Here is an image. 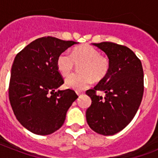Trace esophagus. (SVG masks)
Wrapping results in <instances>:
<instances>
[{"mask_svg": "<svg viewBox=\"0 0 158 158\" xmlns=\"http://www.w3.org/2000/svg\"><path fill=\"white\" fill-rule=\"evenodd\" d=\"M82 94H83L82 93H80V92H77V95L78 96H81Z\"/></svg>", "mask_w": 158, "mask_h": 158, "instance_id": "1", "label": "esophagus"}]
</instances>
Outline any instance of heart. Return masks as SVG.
Segmentation results:
<instances>
[{
    "label": "heart",
    "mask_w": 158,
    "mask_h": 158,
    "mask_svg": "<svg viewBox=\"0 0 158 158\" xmlns=\"http://www.w3.org/2000/svg\"><path fill=\"white\" fill-rule=\"evenodd\" d=\"M81 62H83L78 69L81 73L72 74L65 79V85L69 89L82 91L89 87L93 80L100 81L104 79L109 72V59L88 44L73 49L72 56L67 52L61 53L57 58V69L62 76H67L72 72L74 63Z\"/></svg>",
    "instance_id": "1"
}]
</instances>
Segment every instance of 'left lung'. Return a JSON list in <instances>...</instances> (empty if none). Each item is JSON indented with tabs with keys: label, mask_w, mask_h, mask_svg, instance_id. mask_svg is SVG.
Wrapping results in <instances>:
<instances>
[{
	"label": "left lung",
	"mask_w": 158,
	"mask_h": 158,
	"mask_svg": "<svg viewBox=\"0 0 158 158\" xmlns=\"http://www.w3.org/2000/svg\"><path fill=\"white\" fill-rule=\"evenodd\" d=\"M107 54L109 72L86 94L92 104L86 111L89 126L96 133L113 135L133 119L142 102L144 75L142 62L131 49L111 42L93 43ZM96 91H104V98Z\"/></svg>",
	"instance_id": "left-lung-1"
}]
</instances>
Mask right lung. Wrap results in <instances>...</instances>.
Returning <instances> with one entry per match:
<instances>
[{
  "instance_id": "1",
  "label": "right lung",
  "mask_w": 158,
  "mask_h": 158,
  "mask_svg": "<svg viewBox=\"0 0 158 158\" xmlns=\"http://www.w3.org/2000/svg\"><path fill=\"white\" fill-rule=\"evenodd\" d=\"M77 43L42 37L16 54L11 69L9 101L17 120L32 133L47 135L59 129L77 99L73 90H56L64 81L56 65L58 55Z\"/></svg>"
}]
</instances>
